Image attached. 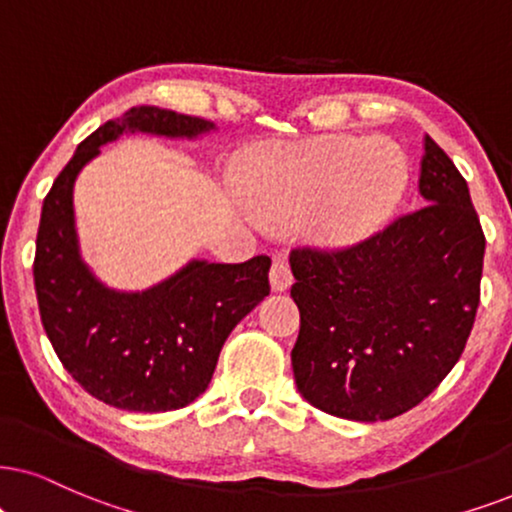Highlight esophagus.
Segmentation results:
<instances>
[{"mask_svg":"<svg viewBox=\"0 0 512 512\" xmlns=\"http://www.w3.org/2000/svg\"><path fill=\"white\" fill-rule=\"evenodd\" d=\"M269 281L274 290H286L293 283V271H290V264L286 257H274L269 269Z\"/></svg>","mask_w":512,"mask_h":512,"instance_id":"esophagus-1","label":"esophagus"}]
</instances>
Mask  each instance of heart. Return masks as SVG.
I'll list each match as a JSON object with an SVG mask.
<instances>
[{
  "instance_id": "heart-1",
  "label": "heart",
  "mask_w": 512,
  "mask_h": 512,
  "mask_svg": "<svg viewBox=\"0 0 512 512\" xmlns=\"http://www.w3.org/2000/svg\"><path fill=\"white\" fill-rule=\"evenodd\" d=\"M406 155L387 137H319L283 144L252 160L243 191L274 224L307 219L321 241H359L390 215L404 191Z\"/></svg>"
}]
</instances>
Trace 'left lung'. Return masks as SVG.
<instances>
[{
  "instance_id": "8db88e82",
  "label": "left lung",
  "mask_w": 512,
  "mask_h": 512,
  "mask_svg": "<svg viewBox=\"0 0 512 512\" xmlns=\"http://www.w3.org/2000/svg\"><path fill=\"white\" fill-rule=\"evenodd\" d=\"M418 210L340 250L295 248L297 390L331 416L406 413L461 359L480 307L484 234L468 181L430 137Z\"/></svg>"
}]
</instances>
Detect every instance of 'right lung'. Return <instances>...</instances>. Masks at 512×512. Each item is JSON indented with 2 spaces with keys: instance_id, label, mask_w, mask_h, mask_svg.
Listing matches in <instances>:
<instances>
[{
  "instance_id": "1",
  "label": "right lung",
  "mask_w": 512,
  "mask_h": 512,
  "mask_svg": "<svg viewBox=\"0 0 512 512\" xmlns=\"http://www.w3.org/2000/svg\"><path fill=\"white\" fill-rule=\"evenodd\" d=\"M210 129L212 122L193 115L129 108L77 146L44 198L32 264L42 326L63 368L115 409L174 411L208 390L224 340L269 295L271 260H193L144 293H118L103 286L80 257L75 179L122 132L193 139Z\"/></svg>"
}]
</instances>
